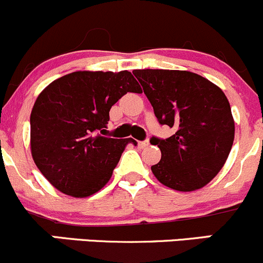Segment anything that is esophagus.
<instances>
[{"mask_svg": "<svg viewBox=\"0 0 263 263\" xmlns=\"http://www.w3.org/2000/svg\"><path fill=\"white\" fill-rule=\"evenodd\" d=\"M150 145V142H148V140H145V141H140L139 142V146L141 148H143V147H147V146Z\"/></svg>", "mask_w": 263, "mask_h": 263, "instance_id": "esophagus-1", "label": "esophagus"}]
</instances>
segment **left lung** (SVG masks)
<instances>
[{
	"label": "left lung",
	"mask_w": 263,
	"mask_h": 263,
	"mask_svg": "<svg viewBox=\"0 0 263 263\" xmlns=\"http://www.w3.org/2000/svg\"><path fill=\"white\" fill-rule=\"evenodd\" d=\"M160 124L175 129L168 139L151 137L161 160L151 166L165 186L193 192L208 184L226 164L234 140V121L223 90L186 70L137 69Z\"/></svg>",
	"instance_id": "8db88e82"
}]
</instances>
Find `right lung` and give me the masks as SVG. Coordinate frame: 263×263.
<instances>
[{
    "mask_svg": "<svg viewBox=\"0 0 263 263\" xmlns=\"http://www.w3.org/2000/svg\"><path fill=\"white\" fill-rule=\"evenodd\" d=\"M141 88L129 71H74L37 97L31 116V155L52 186L85 198L108 182L132 139L106 137L109 110Z\"/></svg>",
    "mask_w": 263,
    "mask_h": 263,
    "instance_id": "1",
    "label": "right lung"
}]
</instances>
